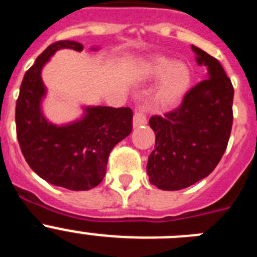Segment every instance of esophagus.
I'll return each mask as SVG.
<instances>
[{
  "label": "esophagus",
  "mask_w": 257,
  "mask_h": 257,
  "mask_svg": "<svg viewBox=\"0 0 257 257\" xmlns=\"http://www.w3.org/2000/svg\"><path fill=\"white\" fill-rule=\"evenodd\" d=\"M147 106L140 105L136 108L135 113H134V126L140 127L144 126L147 123Z\"/></svg>",
  "instance_id": "obj_1"
}]
</instances>
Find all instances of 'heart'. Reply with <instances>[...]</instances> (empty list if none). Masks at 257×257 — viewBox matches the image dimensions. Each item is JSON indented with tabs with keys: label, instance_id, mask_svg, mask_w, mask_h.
<instances>
[{
	"label": "heart",
	"instance_id": "b5f03b06",
	"mask_svg": "<svg viewBox=\"0 0 257 257\" xmlns=\"http://www.w3.org/2000/svg\"><path fill=\"white\" fill-rule=\"evenodd\" d=\"M148 74L154 79L162 78L156 97L158 103L165 105L176 103L187 91L190 82L188 68L166 58L154 59L148 68Z\"/></svg>",
	"mask_w": 257,
	"mask_h": 257
}]
</instances>
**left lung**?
<instances>
[{
    "label": "left lung",
    "instance_id": "obj_1",
    "mask_svg": "<svg viewBox=\"0 0 257 257\" xmlns=\"http://www.w3.org/2000/svg\"><path fill=\"white\" fill-rule=\"evenodd\" d=\"M208 78L193 86L178 108L152 115L156 145L148 158L149 181L162 190H180L208 176L228 147L234 88L219 61L192 46Z\"/></svg>",
    "mask_w": 257,
    "mask_h": 257
}]
</instances>
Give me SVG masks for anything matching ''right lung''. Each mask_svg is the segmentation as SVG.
<instances>
[{"instance_id": "add662e5", "label": "right lung", "mask_w": 257, "mask_h": 257, "mask_svg": "<svg viewBox=\"0 0 257 257\" xmlns=\"http://www.w3.org/2000/svg\"><path fill=\"white\" fill-rule=\"evenodd\" d=\"M60 49L82 51L76 41L50 45L24 74L15 109L17 136L22 153L33 171L56 187L88 190L105 176L109 153L133 131L128 106H87L76 122L56 126L41 112L46 94L41 70Z\"/></svg>"}]
</instances>
